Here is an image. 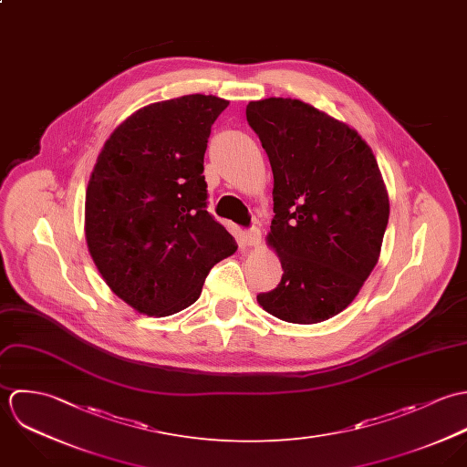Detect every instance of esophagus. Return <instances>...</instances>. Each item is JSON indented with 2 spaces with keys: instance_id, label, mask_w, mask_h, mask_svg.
<instances>
[{
  "instance_id": "esophagus-1",
  "label": "esophagus",
  "mask_w": 467,
  "mask_h": 467,
  "mask_svg": "<svg viewBox=\"0 0 467 467\" xmlns=\"http://www.w3.org/2000/svg\"><path fill=\"white\" fill-rule=\"evenodd\" d=\"M245 244L249 247H258L262 244V234H260V231L256 227H253L251 231L245 233Z\"/></svg>"
}]
</instances>
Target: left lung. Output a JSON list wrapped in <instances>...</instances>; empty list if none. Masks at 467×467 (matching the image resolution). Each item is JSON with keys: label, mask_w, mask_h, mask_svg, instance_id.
Segmentation results:
<instances>
[{"label": "left lung", "mask_w": 467, "mask_h": 467, "mask_svg": "<svg viewBox=\"0 0 467 467\" xmlns=\"http://www.w3.org/2000/svg\"><path fill=\"white\" fill-rule=\"evenodd\" d=\"M275 175L267 245L280 285L258 296L278 319L314 325L343 312L377 265L389 200L372 148L347 122L299 99L247 104Z\"/></svg>", "instance_id": "obj_1"}]
</instances>
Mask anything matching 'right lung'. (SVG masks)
<instances>
[{
    "label": "right lung",
    "mask_w": 467,
    "mask_h": 467,
    "mask_svg": "<svg viewBox=\"0 0 467 467\" xmlns=\"http://www.w3.org/2000/svg\"><path fill=\"white\" fill-rule=\"evenodd\" d=\"M229 106L214 95L148 104L104 142L87 187L85 234L102 280L133 310L164 317L192 305L234 238L205 209L203 153Z\"/></svg>",
    "instance_id": "add662e5"
}]
</instances>
